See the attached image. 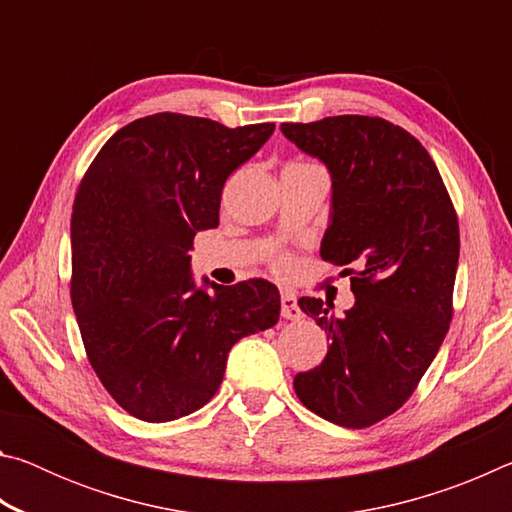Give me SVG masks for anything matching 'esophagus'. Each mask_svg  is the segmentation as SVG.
I'll use <instances>...</instances> for the list:
<instances>
[{"label":"esophagus","instance_id":"esophagus-1","mask_svg":"<svg viewBox=\"0 0 512 512\" xmlns=\"http://www.w3.org/2000/svg\"><path fill=\"white\" fill-rule=\"evenodd\" d=\"M282 316L289 318V320L302 318V311L298 307V298L289 291H282Z\"/></svg>","mask_w":512,"mask_h":512}]
</instances>
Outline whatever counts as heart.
Masks as SVG:
<instances>
[{
  "mask_svg": "<svg viewBox=\"0 0 512 512\" xmlns=\"http://www.w3.org/2000/svg\"><path fill=\"white\" fill-rule=\"evenodd\" d=\"M277 266H282V268H284V266H287V262H284V259H280V262H277Z\"/></svg>",
  "mask_w": 512,
  "mask_h": 512,
  "instance_id": "heart-1",
  "label": "heart"
}]
</instances>
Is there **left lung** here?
Instances as JSON below:
<instances>
[{"label":"left lung","instance_id":"1","mask_svg":"<svg viewBox=\"0 0 512 512\" xmlns=\"http://www.w3.org/2000/svg\"><path fill=\"white\" fill-rule=\"evenodd\" d=\"M280 131L329 171L320 257L352 266L354 293L341 318L323 300H298L329 348L293 388L320 418L370 427L409 400L445 341L461 248L454 205L427 149L391 121L341 115Z\"/></svg>","mask_w":512,"mask_h":512}]
</instances>
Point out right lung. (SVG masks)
<instances>
[{"label":"right lung","instance_id":"obj_1","mask_svg":"<svg viewBox=\"0 0 512 512\" xmlns=\"http://www.w3.org/2000/svg\"><path fill=\"white\" fill-rule=\"evenodd\" d=\"M273 131L160 112L112 135L81 180L74 314L101 384L135 418L169 422L201 409L232 345L280 318L275 284L203 277L198 287L189 255L196 232L219 225L225 180Z\"/></svg>","mask_w":512,"mask_h":512}]
</instances>
